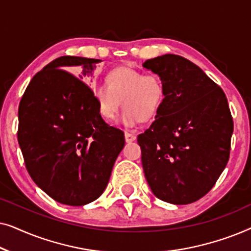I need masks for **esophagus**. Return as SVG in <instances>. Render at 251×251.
Here are the masks:
<instances>
[{
    "mask_svg": "<svg viewBox=\"0 0 251 251\" xmlns=\"http://www.w3.org/2000/svg\"><path fill=\"white\" fill-rule=\"evenodd\" d=\"M125 138H126V143L133 142V140H136V135H135V133H131V132L126 131V132H125Z\"/></svg>",
    "mask_w": 251,
    "mask_h": 251,
    "instance_id": "34e87169",
    "label": "esophagus"
}]
</instances>
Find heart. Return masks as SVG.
Instances as JSON below:
<instances>
[{
    "label": "heart",
    "mask_w": 251,
    "mask_h": 251,
    "mask_svg": "<svg viewBox=\"0 0 251 251\" xmlns=\"http://www.w3.org/2000/svg\"><path fill=\"white\" fill-rule=\"evenodd\" d=\"M92 91L105 120L114 119L122 104L121 120L126 126L154 118L166 98V85L159 74H144L128 66L112 70L106 83H96Z\"/></svg>",
    "instance_id": "obj_1"
}]
</instances>
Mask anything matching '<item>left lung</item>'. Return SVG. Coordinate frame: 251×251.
Instances as JSON below:
<instances>
[{
	"instance_id": "1",
	"label": "left lung",
	"mask_w": 251,
	"mask_h": 251,
	"mask_svg": "<svg viewBox=\"0 0 251 251\" xmlns=\"http://www.w3.org/2000/svg\"><path fill=\"white\" fill-rule=\"evenodd\" d=\"M166 98L138 136L151 190L160 200L188 204L214 187L229 159L233 118L226 95L200 67L177 54L146 60Z\"/></svg>"
}]
</instances>
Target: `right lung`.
Masks as SVG:
<instances>
[{
	"mask_svg": "<svg viewBox=\"0 0 251 251\" xmlns=\"http://www.w3.org/2000/svg\"><path fill=\"white\" fill-rule=\"evenodd\" d=\"M99 59L63 56L34 75L18 109V143L26 169L53 200L83 205L102 194L125 147L122 130L107 125L83 80ZM78 67V77L67 68Z\"/></svg>",
	"mask_w": 251,
	"mask_h": 251,
	"instance_id": "1",
	"label": "right lung"
}]
</instances>
